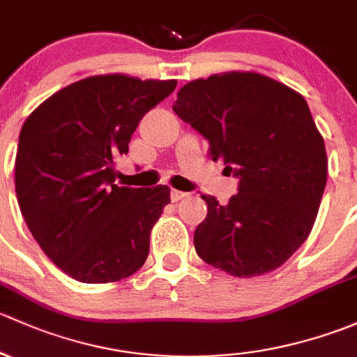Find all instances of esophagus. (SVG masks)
I'll return each instance as SVG.
<instances>
[{"instance_id": "1", "label": "esophagus", "mask_w": 357, "mask_h": 357, "mask_svg": "<svg viewBox=\"0 0 357 357\" xmlns=\"http://www.w3.org/2000/svg\"><path fill=\"white\" fill-rule=\"evenodd\" d=\"M183 197H187V192H182V190H172L170 192V199L172 203H178L180 199H183Z\"/></svg>"}]
</instances>
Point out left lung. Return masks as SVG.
Instances as JSON below:
<instances>
[{
    "label": "left lung",
    "instance_id": "8db88e82",
    "mask_svg": "<svg viewBox=\"0 0 357 357\" xmlns=\"http://www.w3.org/2000/svg\"><path fill=\"white\" fill-rule=\"evenodd\" d=\"M172 108L238 178L227 204L201 196L199 258L234 277L284 264L313 229L326 185L325 142L306 99L270 77L230 72L185 84Z\"/></svg>",
    "mask_w": 357,
    "mask_h": 357
}]
</instances>
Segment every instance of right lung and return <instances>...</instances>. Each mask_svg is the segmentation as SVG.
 I'll return each mask as SVG.
<instances>
[{"label": "right lung", "mask_w": 357, "mask_h": 357, "mask_svg": "<svg viewBox=\"0 0 357 357\" xmlns=\"http://www.w3.org/2000/svg\"><path fill=\"white\" fill-rule=\"evenodd\" d=\"M177 80L87 77L47 98L25 120L15 160V190L29 230L68 277L108 284L144 264L149 234L170 189L115 183V161L142 116Z\"/></svg>", "instance_id": "add662e5"}]
</instances>
